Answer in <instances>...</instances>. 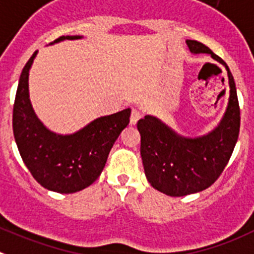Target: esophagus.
<instances>
[{"label": "esophagus", "mask_w": 254, "mask_h": 254, "mask_svg": "<svg viewBox=\"0 0 254 254\" xmlns=\"http://www.w3.org/2000/svg\"><path fill=\"white\" fill-rule=\"evenodd\" d=\"M141 118V114L139 113L138 110H136V109H132V111H131V116H130V124L131 125H135L136 123H138V120L139 119Z\"/></svg>", "instance_id": "esophagus-1"}]
</instances>
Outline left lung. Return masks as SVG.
Listing matches in <instances>:
<instances>
[{
	"mask_svg": "<svg viewBox=\"0 0 254 254\" xmlns=\"http://www.w3.org/2000/svg\"><path fill=\"white\" fill-rule=\"evenodd\" d=\"M186 44L191 53L210 54L225 67L229 100L218 127L196 138L180 135L152 115L138 122L140 155L148 182L168 196L191 195L211 186L229 162L241 127L237 88L228 65L202 43L186 40Z\"/></svg>",
	"mask_w": 254,
	"mask_h": 254,
	"instance_id": "left-lung-1",
	"label": "left lung"
}]
</instances>
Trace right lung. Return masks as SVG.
I'll return each instance as SVG.
<instances>
[{"instance_id":"1","label":"right lung","mask_w":254,"mask_h":254,"mask_svg":"<svg viewBox=\"0 0 254 254\" xmlns=\"http://www.w3.org/2000/svg\"><path fill=\"white\" fill-rule=\"evenodd\" d=\"M81 38L61 36L50 44ZM36 54L27 61L19 79L12 114L13 136L25 166L39 184L54 192H77L101 175L114 143L129 124L131 110L95 119L73 134L52 131L39 120L29 96V70Z\"/></svg>"}]
</instances>
